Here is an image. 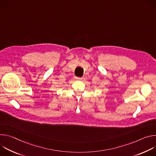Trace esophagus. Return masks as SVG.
<instances>
[{
  "label": "esophagus",
  "mask_w": 156,
  "mask_h": 156,
  "mask_svg": "<svg viewBox=\"0 0 156 156\" xmlns=\"http://www.w3.org/2000/svg\"><path fill=\"white\" fill-rule=\"evenodd\" d=\"M76 79L78 80H81L82 78H78V77H76Z\"/></svg>",
  "instance_id": "obj_1"
}]
</instances>
